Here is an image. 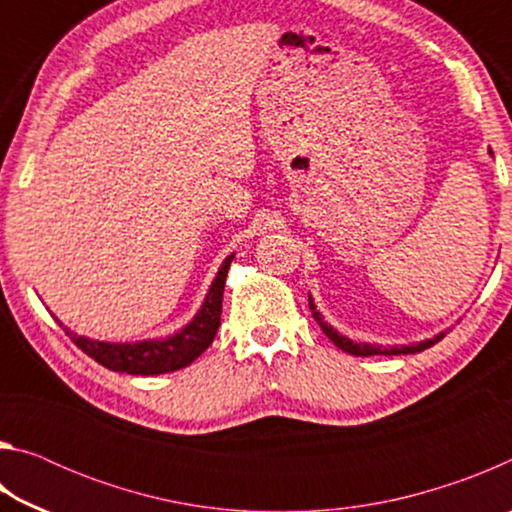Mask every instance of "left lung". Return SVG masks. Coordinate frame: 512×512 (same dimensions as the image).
Segmentation results:
<instances>
[{
	"label": "left lung",
	"mask_w": 512,
	"mask_h": 512,
	"mask_svg": "<svg viewBox=\"0 0 512 512\" xmlns=\"http://www.w3.org/2000/svg\"><path fill=\"white\" fill-rule=\"evenodd\" d=\"M309 309L311 314H314V320L318 323V327L323 329V334L327 336L329 341H332L336 348L348 352V354H354V357H372V354H413V352H420L424 348H431L433 343H438L443 336L447 334V329H443V332H438L436 336H431V339H424V341H415L411 345H377V343H357L348 339V336H343L339 329H334L332 325L327 323L325 316L320 314V311L316 309V302L314 298H311L309 293Z\"/></svg>",
	"instance_id": "left-lung-1"
}]
</instances>
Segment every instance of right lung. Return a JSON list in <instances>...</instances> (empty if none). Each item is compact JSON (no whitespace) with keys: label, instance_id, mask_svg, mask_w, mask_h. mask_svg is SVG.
<instances>
[{"label":"right lung","instance_id":"obj_1","mask_svg":"<svg viewBox=\"0 0 512 512\" xmlns=\"http://www.w3.org/2000/svg\"><path fill=\"white\" fill-rule=\"evenodd\" d=\"M235 259V253H230L223 259V264L216 271L210 289L205 293L203 305L198 307L194 318L183 325L178 332L167 336H155V339L144 341H126L112 343L90 339L72 332L58 320V325L65 329L69 339L92 357L101 366L115 372H128V375H162V372H173L189 366L201 354L210 348L216 329L221 325V302H223V287L225 275H228L230 262Z\"/></svg>","mask_w":512,"mask_h":512}]
</instances>
